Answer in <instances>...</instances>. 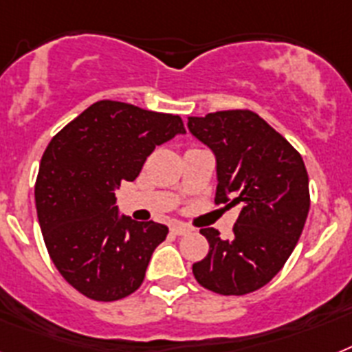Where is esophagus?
<instances>
[{
	"label": "esophagus",
	"instance_id": "esophagus-1",
	"mask_svg": "<svg viewBox=\"0 0 352 352\" xmlns=\"http://www.w3.org/2000/svg\"><path fill=\"white\" fill-rule=\"evenodd\" d=\"M190 231H191L190 227L184 226V223H173V226H171V232L177 236H184V234H188Z\"/></svg>",
	"mask_w": 352,
	"mask_h": 352
}]
</instances>
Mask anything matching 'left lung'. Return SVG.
Listing matches in <instances>:
<instances>
[{
    "label": "left lung",
    "instance_id": "left-lung-1",
    "mask_svg": "<svg viewBox=\"0 0 352 352\" xmlns=\"http://www.w3.org/2000/svg\"><path fill=\"white\" fill-rule=\"evenodd\" d=\"M191 134L217 155L214 204L240 206L231 240L200 229L209 252L193 265L200 286L245 295L270 283L299 241L309 211L308 171L300 153L249 109L190 118Z\"/></svg>",
    "mask_w": 352,
    "mask_h": 352
}]
</instances>
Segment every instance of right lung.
<instances>
[{
    "label": "right lung",
    "mask_w": 352,
    "mask_h": 352,
    "mask_svg": "<svg viewBox=\"0 0 352 352\" xmlns=\"http://www.w3.org/2000/svg\"><path fill=\"white\" fill-rule=\"evenodd\" d=\"M181 116L100 100L53 135L35 208L53 265L87 299L111 302L141 286L168 227L118 218L114 190L134 181L157 144L184 134Z\"/></svg>",
    "instance_id": "add662e5"
}]
</instances>
